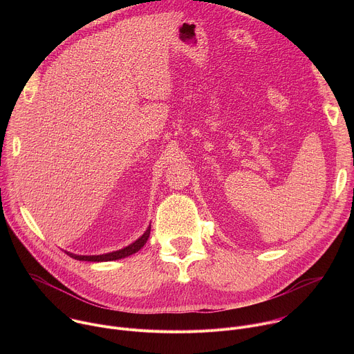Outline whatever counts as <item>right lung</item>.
Wrapping results in <instances>:
<instances>
[{
	"label": "right lung",
	"mask_w": 354,
	"mask_h": 354,
	"mask_svg": "<svg viewBox=\"0 0 354 354\" xmlns=\"http://www.w3.org/2000/svg\"><path fill=\"white\" fill-rule=\"evenodd\" d=\"M149 231H151V225H148L145 232L137 241H134L133 243H130L129 246H126L123 249H119V250H115V252H109V254L85 257V255H74V254H70V252H67V255H70L71 258H74L77 261H86V262H111V261L123 259L126 257H130V255L136 254V252H138L145 245V242H147V239L149 236Z\"/></svg>",
	"instance_id": "right-lung-1"
}]
</instances>
